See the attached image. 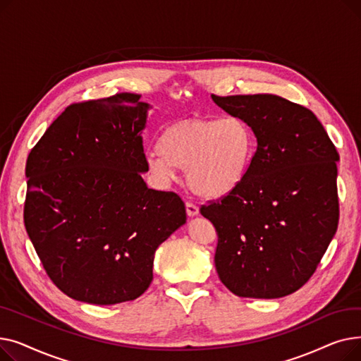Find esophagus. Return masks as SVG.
I'll return each instance as SVG.
<instances>
[{
	"label": "esophagus",
	"mask_w": 361,
	"mask_h": 361,
	"mask_svg": "<svg viewBox=\"0 0 361 361\" xmlns=\"http://www.w3.org/2000/svg\"><path fill=\"white\" fill-rule=\"evenodd\" d=\"M185 211H187V215L190 218L199 215V207L195 203H190V202L185 203Z\"/></svg>",
	"instance_id": "1"
}]
</instances>
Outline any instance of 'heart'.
Segmentation results:
<instances>
[{
    "label": "heart",
    "mask_w": 361,
    "mask_h": 361,
    "mask_svg": "<svg viewBox=\"0 0 361 361\" xmlns=\"http://www.w3.org/2000/svg\"><path fill=\"white\" fill-rule=\"evenodd\" d=\"M256 155L252 127L240 117L187 118L166 126L146 158L149 174L161 184L185 169L190 190L203 199H222L247 178Z\"/></svg>",
    "instance_id": "obj_1"
}]
</instances>
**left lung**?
Here are the masks:
<instances>
[{
	"mask_svg": "<svg viewBox=\"0 0 361 361\" xmlns=\"http://www.w3.org/2000/svg\"><path fill=\"white\" fill-rule=\"evenodd\" d=\"M212 101L257 140L247 178L200 209L218 233L216 272L238 297H286L309 281L336 233L339 155L305 106L271 93Z\"/></svg>",
	"mask_w": 361,
	"mask_h": 361,
	"instance_id": "1",
	"label": "left lung"
}]
</instances>
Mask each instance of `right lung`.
Wrapping results in <instances>:
<instances>
[{
    "label": "right lung",
    "mask_w": 361,
    "mask_h": 361,
    "mask_svg": "<svg viewBox=\"0 0 361 361\" xmlns=\"http://www.w3.org/2000/svg\"><path fill=\"white\" fill-rule=\"evenodd\" d=\"M139 94L66 108L26 162L25 225L52 282L109 306L140 297L159 245L187 221L183 200L147 187Z\"/></svg>",
    "instance_id": "1"
}]
</instances>
